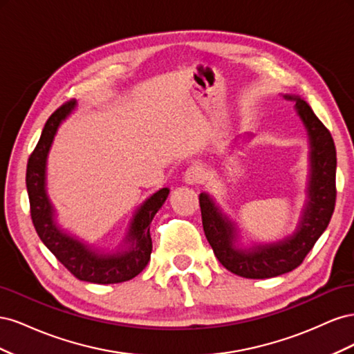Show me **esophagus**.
Wrapping results in <instances>:
<instances>
[{
	"instance_id": "obj_1",
	"label": "esophagus",
	"mask_w": 354,
	"mask_h": 354,
	"mask_svg": "<svg viewBox=\"0 0 354 354\" xmlns=\"http://www.w3.org/2000/svg\"><path fill=\"white\" fill-rule=\"evenodd\" d=\"M183 180L186 185H198L202 181V169L198 165H192L186 169L183 176Z\"/></svg>"
}]
</instances>
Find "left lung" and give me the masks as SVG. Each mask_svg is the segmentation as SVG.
Returning <instances> with one entry per match:
<instances>
[{
	"instance_id": "obj_1",
	"label": "left lung",
	"mask_w": 354,
	"mask_h": 354,
	"mask_svg": "<svg viewBox=\"0 0 354 354\" xmlns=\"http://www.w3.org/2000/svg\"><path fill=\"white\" fill-rule=\"evenodd\" d=\"M282 97L294 103L308 136L307 199L295 230L274 242L239 243V227L209 194L199 195L203 232L218 261L234 274L246 279H267L291 272L303 263L332 217L335 208L337 152L330 133L304 99L295 94Z\"/></svg>"
}]
</instances>
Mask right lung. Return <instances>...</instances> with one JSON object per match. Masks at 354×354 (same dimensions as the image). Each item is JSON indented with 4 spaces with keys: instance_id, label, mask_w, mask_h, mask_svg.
I'll return each instance as SVG.
<instances>
[{
    "instance_id": "1",
    "label": "right lung",
    "mask_w": 354,
    "mask_h": 354,
    "mask_svg": "<svg viewBox=\"0 0 354 354\" xmlns=\"http://www.w3.org/2000/svg\"><path fill=\"white\" fill-rule=\"evenodd\" d=\"M75 106L77 100H71L48 118L35 151L28 160L26 187L32 223L42 243L80 281L102 285L130 281L151 260V223L167 201L169 189L158 190L137 207L121 243L115 250L95 248L63 229L47 192V158L59 127L72 113Z\"/></svg>"
}]
</instances>
